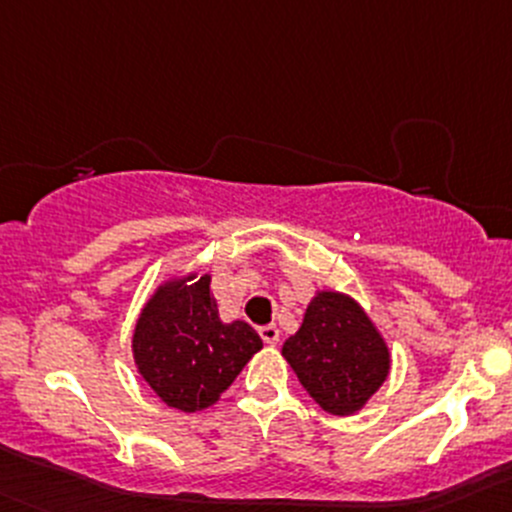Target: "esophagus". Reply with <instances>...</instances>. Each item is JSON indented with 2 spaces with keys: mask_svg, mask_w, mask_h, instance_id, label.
Masks as SVG:
<instances>
[{
  "mask_svg": "<svg viewBox=\"0 0 512 512\" xmlns=\"http://www.w3.org/2000/svg\"><path fill=\"white\" fill-rule=\"evenodd\" d=\"M260 337L265 344H277L280 342V329L275 324H265V327H260Z\"/></svg>",
  "mask_w": 512,
  "mask_h": 512,
  "instance_id": "esophagus-1",
  "label": "esophagus"
}]
</instances>
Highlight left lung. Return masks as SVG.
<instances>
[{
  "label": "left lung",
  "instance_id": "obj_1",
  "mask_svg": "<svg viewBox=\"0 0 512 512\" xmlns=\"http://www.w3.org/2000/svg\"><path fill=\"white\" fill-rule=\"evenodd\" d=\"M282 354L307 394L334 416H349L389 376V349L352 297L319 292Z\"/></svg>",
  "mask_w": 512,
  "mask_h": 512
}]
</instances>
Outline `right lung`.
<instances>
[{"mask_svg":"<svg viewBox=\"0 0 512 512\" xmlns=\"http://www.w3.org/2000/svg\"><path fill=\"white\" fill-rule=\"evenodd\" d=\"M247 322L225 324L210 297V277H183L158 287L133 332V359L153 391L173 409H208L260 352Z\"/></svg>","mask_w":512,"mask_h":512,"instance_id":"add662e5","label":"right lung"}]
</instances>
